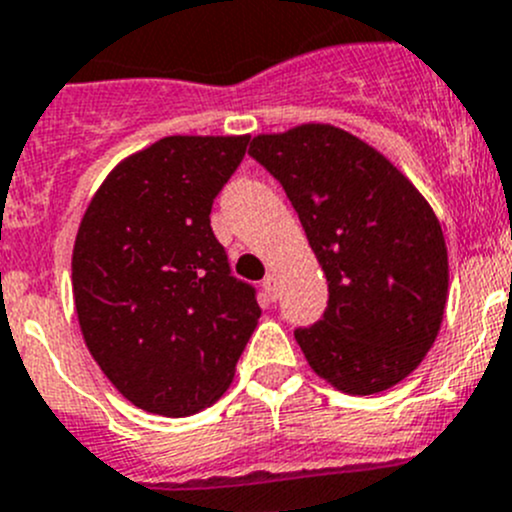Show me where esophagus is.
<instances>
[{"label":"esophagus","mask_w":512,"mask_h":512,"mask_svg":"<svg viewBox=\"0 0 512 512\" xmlns=\"http://www.w3.org/2000/svg\"><path fill=\"white\" fill-rule=\"evenodd\" d=\"M261 286H264V294L269 296L271 301H274L276 296H279V284H276V276L269 274L264 281H261Z\"/></svg>","instance_id":"1"}]
</instances>
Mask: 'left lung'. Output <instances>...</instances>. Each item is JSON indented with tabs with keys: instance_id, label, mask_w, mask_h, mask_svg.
Wrapping results in <instances>:
<instances>
[{
	"instance_id": "8db88e82",
	"label": "left lung",
	"mask_w": 512,
	"mask_h": 512,
	"mask_svg": "<svg viewBox=\"0 0 512 512\" xmlns=\"http://www.w3.org/2000/svg\"><path fill=\"white\" fill-rule=\"evenodd\" d=\"M248 155L281 183L329 281L321 319L294 332L306 362L347 394L402 382L430 352L447 304L445 236L430 203L334 125L259 135Z\"/></svg>"
}]
</instances>
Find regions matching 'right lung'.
I'll use <instances>...</instances> for the list:
<instances>
[{
    "mask_svg": "<svg viewBox=\"0 0 512 512\" xmlns=\"http://www.w3.org/2000/svg\"><path fill=\"white\" fill-rule=\"evenodd\" d=\"M246 145L248 135L158 140L107 175L77 231L82 337L115 389L153 415L213 405L261 316L211 228Z\"/></svg>",
    "mask_w": 512,
    "mask_h": 512,
    "instance_id": "add662e5",
    "label": "right lung"
}]
</instances>
